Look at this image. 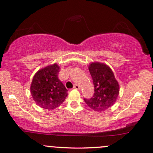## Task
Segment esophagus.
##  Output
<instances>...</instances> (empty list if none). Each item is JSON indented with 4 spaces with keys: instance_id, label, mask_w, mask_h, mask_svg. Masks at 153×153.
<instances>
[{
    "instance_id": "esophagus-1",
    "label": "esophagus",
    "mask_w": 153,
    "mask_h": 153,
    "mask_svg": "<svg viewBox=\"0 0 153 153\" xmlns=\"http://www.w3.org/2000/svg\"><path fill=\"white\" fill-rule=\"evenodd\" d=\"M73 88L76 89V90H79V89H80V86H79V85L78 84H75L74 87H73Z\"/></svg>"
}]
</instances>
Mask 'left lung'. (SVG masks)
Returning <instances> with one entry per match:
<instances>
[{
	"instance_id": "left-lung-1",
	"label": "left lung",
	"mask_w": 153,
	"mask_h": 153,
	"mask_svg": "<svg viewBox=\"0 0 153 153\" xmlns=\"http://www.w3.org/2000/svg\"><path fill=\"white\" fill-rule=\"evenodd\" d=\"M93 80L94 92L90 99L84 98L89 107L95 111H102L115 103L119 92V83L111 68L100 63H92L89 66Z\"/></svg>"
}]
</instances>
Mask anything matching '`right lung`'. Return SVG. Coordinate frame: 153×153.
<instances>
[{
	"label": "right lung",
	"instance_id": "right-lung-1",
	"mask_svg": "<svg viewBox=\"0 0 153 153\" xmlns=\"http://www.w3.org/2000/svg\"><path fill=\"white\" fill-rule=\"evenodd\" d=\"M59 66L53 64L34 75L30 90L34 102L45 109L59 107L68 95V90L59 79Z\"/></svg>",
	"mask_w": 153,
	"mask_h": 153
}]
</instances>
